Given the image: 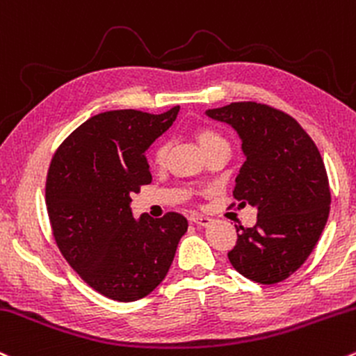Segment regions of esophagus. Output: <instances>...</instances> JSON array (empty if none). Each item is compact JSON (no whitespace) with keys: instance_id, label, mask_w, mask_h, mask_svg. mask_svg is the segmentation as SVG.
Here are the masks:
<instances>
[{"instance_id":"esophagus-1","label":"esophagus","mask_w":356,"mask_h":356,"mask_svg":"<svg viewBox=\"0 0 356 356\" xmlns=\"http://www.w3.org/2000/svg\"><path fill=\"white\" fill-rule=\"evenodd\" d=\"M191 221L196 222L197 226H208L211 222V218L204 216V214H193V216H191Z\"/></svg>"}]
</instances>
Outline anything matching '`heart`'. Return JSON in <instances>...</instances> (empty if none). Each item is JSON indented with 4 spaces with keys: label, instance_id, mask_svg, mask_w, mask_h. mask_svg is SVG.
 Listing matches in <instances>:
<instances>
[{
    "label": "heart",
    "instance_id": "heart-1",
    "mask_svg": "<svg viewBox=\"0 0 356 356\" xmlns=\"http://www.w3.org/2000/svg\"><path fill=\"white\" fill-rule=\"evenodd\" d=\"M194 138H196V142L199 143V147L202 148V152H209L211 148L221 145V143H226L225 138L218 134V131L211 130L208 127H199L194 130ZM165 157H167V147L163 145V143H159V145L154 147V150H152V162L155 163V165H163V162H165Z\"/></svg>",
    "mask_w": 356,
    "mask_h": 356
}]
</instances>
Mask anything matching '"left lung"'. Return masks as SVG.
<instances>
[{
	"instance_id": "obj_1",
	"label": "left lung",
	"mask_w": 356,
	"mask_h": 356,
	"mask_svg": "<svg viewBox=\"0 0 356 356\" xmlns=\"http://www.w3.org/2000/svg\"><path fill=\"white\" fill-rule=\"evenodd\" d=\"M206 116L240 136L245 162L233 196L240 208L257 209L253 228L236 226L228 259L253 282H280L306 261L326 226L331 194L321 154L298 121L267 104L232 103Z\"/></svg>"
}]
</instances>
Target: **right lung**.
<instances>
[{"label":"right lung","instance_id":"add662e5","mask_svg":"<svg viewBox=\"0 0 356 356\" xmlns=\"http://www.w3.org/2000/svg\"><path fill=\"white\" fill-rule=\"evenodd\" d=\"M179 106L162 115L118 109L84 121L58 147L45 197L57 247L99 294L131 302L165 279L187 220L131 213V196L150 184L145 152L172 127Z\"/></svg>","mask_w":356,"mask_h":356}]
</instances>
